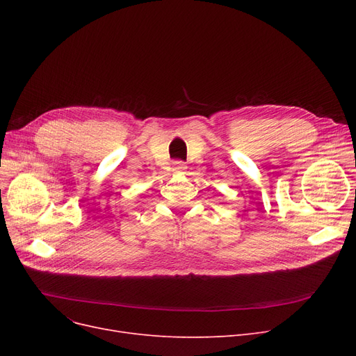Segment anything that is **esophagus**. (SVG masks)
Segmentation results:
<instances>
[{"instance_id":"1","label":"esophagus","mask_w":356,"mask_h":356,"mask_svg":"<svg viewBox=\"0 0 356 356\" xmlns=\"http://www.w3.org/2000/svg\"><path fill=\"white\" fill-rule=\"evenodd\" d=\"M173 172L175 173H184L186 172V164L183 161H175L173 163Z\"/></svg>"}]
</instances>
